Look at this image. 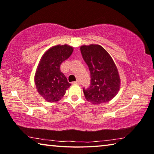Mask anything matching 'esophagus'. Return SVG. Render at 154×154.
I'll use <instances>...</instances> for the list:
<instances>
[{
	"instance_id": "esophagus-1",
	"label": "esophagus",
	"mask_w": 154,
	"mask_h": 154,
	"mask_svg": "<svg viewBox=\"0 0 154 154\" xmlns=\"http://www.w3.org/2000/svg\"><path fill=\"white\" fill-rule=\"evenodd\" d=\"M72 83L73 84H80V81H79V80H77L76 82H73Z\"/></svg>"
}]
</instances>
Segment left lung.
<instances>
[{
	"label": "left lung",
	"mask_w": 154,
	"mask_h": 154,
	"mask_svg": "<svg viewBox=\"0 0 154 154\" xmlns=\"http://www.w3.org/2000/svg\"><path fill=\"white\" fill-rule=\"evenodd\" d=\"M80 50L91 73V85L86 89L83 88L86 100L94 105L110 101L118 94L121 83L113 59L98 45H83Z\"/></svg>",
	"instance_id": "1"
}]
</instances>
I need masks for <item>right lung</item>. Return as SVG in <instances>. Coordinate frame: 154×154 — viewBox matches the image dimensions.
<instances>
[{
	"label": "right lung",
	"instance_id": "1",
	"mask_svg": "<svg viewBox=\"0 0 154 154\" xmlns=\"http://www.w3.org/2000/svg\"><path fill=\"white\" fill-rule=\"evenodd\" d=\"M72 51L73 47L69 45H56L49 49L41 58L35 75V84L37 91L46 101L60 100L71 86L60 67Z\"/></svg>",
	"mask_w": 154,
	"mask_h": 154
}]
</instances>
